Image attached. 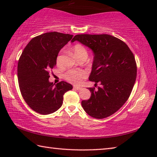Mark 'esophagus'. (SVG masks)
<instances>
[{"mask_svg": "<svg viewBox=\"0 0 157 157\" xmlns=\"http://www.w3.org/2000/svg\"><path fill=\"white\" fill-rule=\"evenodd\" d=\"M73 88L76 90H81L82 89V87L78 86H74Z\"/></svg>", "mask_w": 157, "mask_h": 157, "instance_id": "esophagus-1", "label": "esophagus"}]
</instances>
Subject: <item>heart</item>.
<instances>
[{
  "mask_svg": "<svg viewBox=\"0 0 157 157\" xmlns=\"http://www.w3.org/2000/svg\"><path fill=\"white\" fill-rule=\"evenodd\" d=\"M73 54L75 58H78L82 55H86L87 51L85 48L80 44H77L73 48ZM61 57L62 56L59 55L57 58V63L59 64ZM86 77V72L84 71H76V70H70L64 74V78L68 82L73 84H79L81 83L82 79Z\"/></svg>",
  "mask_w": 157,
  "mask_h": 157,
  "instance_id": "b5f03b06",
  "label": "heart"
}]
</instances>
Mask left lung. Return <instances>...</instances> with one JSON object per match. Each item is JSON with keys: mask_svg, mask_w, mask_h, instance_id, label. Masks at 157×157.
<instances>
[{"mask_svg": "<svg viewBox=\"0 0 157 157\" xmlns=\"http://www.w3.org/2000/svg\"><path fill=\"white\" fill-rule=\"evenodd\" d=\"M75 41L94 53L89 79L100 86L89 88L91 98L82 101L84 110L93 118L112 115L128 99L136 78V64L133 53L123 41L109 34H77Z\"/></svg>", "mask_w": 157, "mask_h": 157, "instance_id": "1", "label": "left lung"}]
</instances>
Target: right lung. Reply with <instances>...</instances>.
I'll use <instances>...</instances> for the list:
<instances>
[{
    "instance_id": "add662e5",
    "label": "right lung",
    "mask_w": 157,
    "mask_h": 157,
    "mask_svg": "<svg viewBox=\"0 0 157 157\" xmlns=\"http://www.w3.org/2000/svg\"><path fill=\"white\" fill-rule=\"evenodd\" d=\"M73 35L57 32L42 34L31 39L18 63V80L21 95L32 109L46 115L62 107L63 94L73 86L62 81L49 82V71L57 64L60 50Z\"/></svg>"
}]
</instances>
